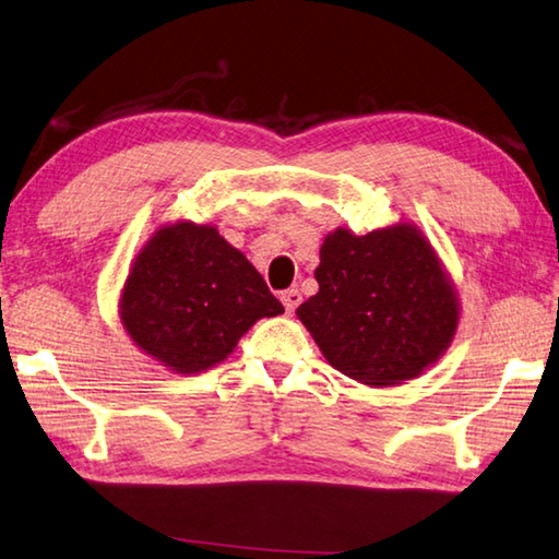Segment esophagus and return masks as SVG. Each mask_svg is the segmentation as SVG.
<instances>
[{"label": "esophagus", "mask_w": 559, "mask_h": 559, "mask_svg": "<svg viewBox=\"0 0 559 559\" xmlns=\"http://www.w3.org/2000/svg\"><path fill=\"white\" fill-rule=\"evenodd\" d=\"M281 300H283V305H286V312L290 314V312L298 310V305L302 302V295H300L298 288H290V290H286V293L281 295Z\"/></svg>", "instance_id": "obj_1"}]
</instances>
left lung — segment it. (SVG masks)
Here are the masks:
<instances>
[{
	"mask_svg": "<svg viewBox=\"0 0 559 559\" xmlns=\"http://www.w3.org/2000/svg\"><path fill=\"white\" fill-rule=\"evenodd\" d=\"M320 290L298 308L324 358L366 385H395L439 360L457 300L431 245L412 225L356 237L334 229L314 271Z\"/></svg>",
	"mask_w": 559,
	"mask_h": 559,
	"instance_id": "1",
	"label": "left lung"
}]
</instances>
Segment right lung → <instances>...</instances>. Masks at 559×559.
Masks as SVG:
<instances>
[{
    "mask_svg": "<svg viewBox=\"0 0 559 559\" xmlns=\"http://www.w3.org/2000/svg\"><path fill=\"white\" fill-rule=\"evenodd\" d=\"M281 312L242 251L215 227L193 223L169 225L150 239L120 298L130 338L177 373L221 364L251 324Z\"/></svg>",
    "mask_w": 559,
    "mask_h": 559,
    "instance_id": "1",
    "label": "right lung"
}]
</instances>
